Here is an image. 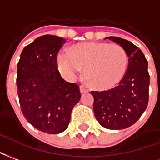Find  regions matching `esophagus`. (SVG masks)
<instances>
[{
	"instance_id": "34e87169",
	"label": "esophagus",
	"mask_w": 160,
	"mask_h": 160,
	"mask_svg": "<svg viewBox=\"0 0 160 160\" xmlns=\"http://www.w3.org/2000/svg\"><path fill=\"white\" fill-rule=\"evenodd\" d=\"M80 92H81L82 94V93H87V92H88V88H85L84 87H82V86H81V87H80Z\"/></svg>"
}]
</instances>
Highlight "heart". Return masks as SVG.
<instances>
[{"label": "heart", "instance_id": "b5f03b06", "mask_svg": "<svg viewBox=\"0 0 160 160\" xmlns=\"http://www.w3.org/2000/svg\"><path fill=\"white\" fill-rule=\"evenodd\" d=\"M57 62L66 78L73 79L84 69V78L90 87L106 89L123 78L128 66V54L119 45L86 42L77 45L72 51H60Z\"/></svg>", "mask_w": 160, "mask_h": 160}]
</instances>
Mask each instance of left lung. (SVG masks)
Instances as JSON below:
<instances>
[{
  "instance_id": "1",
  "label": "left lung",
  "mask_w": 160,
  "mask_h": 160,
  "mask_svg": "<svg viewBox=\"0 0 160 160\" xmlns=\"http://www.w3.org/2000/svg\"><path fill=\"white\" fill-rule=\"evenodd\" d=\"M119 44L129 57L128 68L117 87L106 91H91L94 116L101 126L122 129L139 119L148 103L150 77L148 60L142 50L119 37H107Z\"/></svg>"
}]
</instances>
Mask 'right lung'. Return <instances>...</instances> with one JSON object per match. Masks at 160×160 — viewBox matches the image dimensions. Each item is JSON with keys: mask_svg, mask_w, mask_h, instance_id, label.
Returning a JSON list of instances; mask_svg holds the SVG:
<instances>
[{"mask_svg": "<svg viewBox=\"0 0 160 160\" xmlns=\"http://www.w3.org/2000/svg\"><path fill=\"white\" fill-rule=\"evenodd\" d=\"M62 37L44 35L22 51L17 69L21 110L29 123L48 134L65 131L73 107L80 100L78 84L68 82L58 70L57 54Z\"/></svg>", "mask_w": 160, "mask_h": 160, "instance_id": "1", "label": "right lung"}]
</instances>
